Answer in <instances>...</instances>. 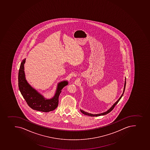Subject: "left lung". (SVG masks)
Masks as SVG:
<instances>
[{
    "label": "left lung",
    "mask_w": 150,
    "mask_h": 150,
    "mask_svg": "<svg viewBox=\"0 0 150 150\" xmlns=\"http://www.w3.org/2000/svg\"><path fill=\"white\" fill-rule=\"evenodd\" d=\"M126 78H125V85H124V91H123V94H122L121 96L119 98V99L115 102V103L113 104V105L111 107V108H110L108 110V111H107L105 112H103V113H99V114H92V113H88V112H86L85 111H83L82 110L80 109V111L82 113H83L84 115H88V116H99L100 115H107L108 113H109L110 112L112 111L113 110V108H115V106L116 105V104H117L119 102L120 99H121V98L122 97L124 93L125 90V88H126Z\"/></svg>",
    "instance_id": "obj_1"
}]
</instances>
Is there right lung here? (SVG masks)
<instances>
[{
	"label": "right lung",
	"mask_w": 150,
	"mask_h": 150,
	"mask_svg": "<svg viewBox=\"0 0 150 150\" xmlns=\"http://www.w3.org/2000/svg\"><path fill=\"white\" fill-rule=\"evenodd\" d=\"M25 62V59L21 64L18 74V86L22 96L32 109L43 112L53 111L58 106L59 94L62 89L68 84V81H62L58 83L54 97L50 99H46L27 82L24 71Z\"/></svg>",
	"instance_id": "right-lung-1"
}]
</instances>
